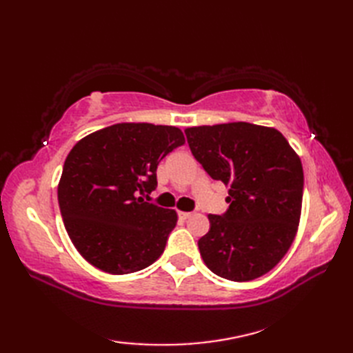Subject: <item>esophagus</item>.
<instances>
[{
  "instance_id": "1",
  "label": "esophagus",
  "mask_w": 353,
  "mask_h": 353,
  "mask_svg": "<svg viewBox=\"0 0 353 353\" xmlns=\"http://www.w3.org/2000/svg\"><path fill=\"white\" fill-rule=\"evenodd\" d=\"M191 215H192V212H182V211H181V212H179V216H181V219H182V220H188Z\"/></svg>"
}]
</instances>
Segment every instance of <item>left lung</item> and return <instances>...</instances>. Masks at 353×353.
Listing matches in <instances>:
<instances>
[{
  "instance_id": "1",
  "label": "left lung",
  "mask_w": 353,
  "mask_h": 353,
  "mask_svg": "<svg viewBox=\"0 0 353 353\" xmlns=\"http://www.w3.org/2000/svg\"><path fill=\"white\" fill-rule=\"evenodd\" d=\"M194 157L214 181L229 186V209L208 215L199 239L212 273L247 282L279 264L297 234L302 212L301 157L273 127L228 123L188 127Z\"/></svg>"
}]
</instances>
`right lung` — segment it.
I'll list each match as a JSON object with an SVG mask.
<instances>
[{
	"instance_id": "obj_1",
	"label": "right lung",
	"mask_w": 353,
	"mask_h": 353,
	"mask_svg": "<svg viewBox=\"0 0 353 353\" xmlns=\"http://www.w3.org/2000/svg\"><path fill=\"white\" fill-rule=\"evenodd\" d=\"M185 144L181 129L119 123L80 139L57 186L65 229L89 264L110 274L152 265L176 228L174 209L145 201L157 165Z\"/></svg>"
}]
</instances>
